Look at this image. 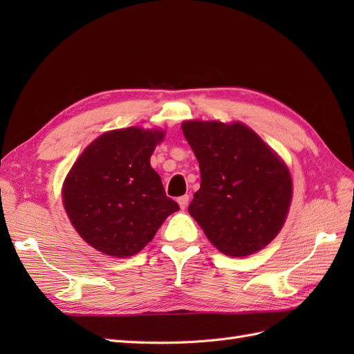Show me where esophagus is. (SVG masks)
<instances>
[{
	"label": "esophagus",
	"mask_w": 354,
	"mask_h": 354,
	"mask_svg": "<svg viewBox=\"0 0 354 354\" xmlns=\"http://www.w3.org/2000/svg\"><path fill=\"white\" fill-rule=\"evenodd\" d=\"M189 201H190L189 194H184V196L178 198V204H179V207H181V208L184 209V208H187V205H189Z\"/></svg>",
	"instance_id": "34e87169"
}]
</instances>
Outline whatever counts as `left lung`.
<instances>
[{"label": "left lung", "instance_id": "8db88e82", "mask_svg": "<svg viewBox=\"0 0 354 354\" xmlns=\"http://www.w3.org/2000/svg\"><path fill=\"white\" fill-rule=\"evenodd\" d=\"M183 132L201 170L190 216L223 254L246 257L263 250L288 217V165L243 123L190 120Z\"/></svg>", "mask_w": 354, "mask_h": 354}]
</instances>
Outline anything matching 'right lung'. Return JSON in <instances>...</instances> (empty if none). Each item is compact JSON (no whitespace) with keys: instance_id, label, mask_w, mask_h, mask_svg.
Masks as SVG:
<instances>
[{"instance_id":"add662e5","label":"right lung","mask_w":354,"mask_h":354,"mask_svg":"<svg viewBox=\"0 0 354 354\" xmlns=\"http://www.w3.org/2000/svg\"><path fill=\"white\" fill-rule=\"evenodd\" d=\"M162 138V131L115 129L94 140L74 162L64 183V207L80 237L97 251L131 257L179 209L150 167Z\"/></svg>"}]
</instances>
